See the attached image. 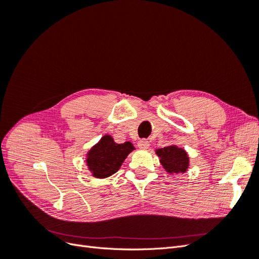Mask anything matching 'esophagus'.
Segmentation results:
<instances>
[{"instance_id": "esophagus-1", "label": "esophagus", "mask_w": 259, "mask_h": 259, "mask_svg": "<svg viewBox=\"0 0 259 259\" xmlns=\"http://www.w3.org/2000/svg\"><path fill=\"white\" fill-rule=\"evenodd\" d=\"M137 146L140 148V149H147L149 147V142L147 139H140Z\"/></svg>"}]
</instances>
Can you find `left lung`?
I'll use <instances>...</instances> for the list:
<instances>
[{"label":"left lung","mask_w":259,"mask_h":259,"mask_svg":"<svg viewBox=\"0 0 259 259\" xmlns=\"http://www.w3.org/2000/svg\"><path fill=\"white\" fill-rule=\"evenodd\" d=\"M156 154L160 156L161 164L168 173H185L189 166V158L182 148L176 146L164 147L158 149Z\"/></svg>","instance_id":"obj_1"}]
</instances>
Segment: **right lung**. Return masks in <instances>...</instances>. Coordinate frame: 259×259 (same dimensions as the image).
<instances>
[{
	"label": "right lung",
	"instance_id": "right-lung-1",
	"mask_svg": "<svg viewBox=\"0 0 259 259\" xmlns=\"http://www.w3.org/2000/svg\"><path fill=\"white\" fill-rule=\"evenodd\" d=\"M134 150L132 143L116 144L110 135H105L88 153L86 163L94 177L106 178L116 173L130 152Z\"/></svg>",
	"mask_w": 259,
	"mask_h": 259
}]
</instances>
